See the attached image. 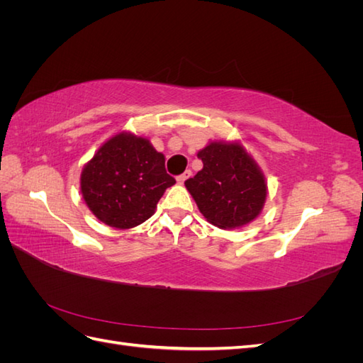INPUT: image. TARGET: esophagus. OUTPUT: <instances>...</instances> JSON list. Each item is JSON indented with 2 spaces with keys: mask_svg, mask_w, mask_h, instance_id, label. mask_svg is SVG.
<instances>
[{
  "mask_svg": "<svg viewBox=\"0 0 363 363\" xmlns=\"http://www.w3.org/2000/svg\"><path fill=\"white\" fill-rule=\"evenodd\" d=\"M191 175H192V171H191V169L184 171L183 174H180V175H179V177H177V182H179L180 184H183L186 180H188V179L191 177Z\"/></svg>",
  "mask_w": 363,
  "mask_h": 363,
  "instance_id": "34e87169",
  "label": "esophagus"
}]
</instances>
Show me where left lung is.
Wrapping results in <instances>:
<instances>
[{
  "label": "left lung",
  "mask_w": 363,
  "mask_h": 363,
  "mask_svg": "<svg viewBox=\"0 0 363 363\" xmlns=\"http://www.w3.org/2000/svg\"><path fill=\"white\" fill-rule=\"evenodd\" d=\"M203 169L184 182L200 212L219 228L255 219L267 199L265 179L239 144L212 142L199 152Z\"/></svg>",
  "instance_id": "obj_1"
}]
</instances>
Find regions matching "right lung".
<instances>
[{"label": "right lung", "mask_w": 363, "mask_h": 363, "mask_svg": "<svg viewBox=\"0 0 363 363\" xmlns=\"http://www.w3.org/2000/svg\"><path fill=\"white\" fill-rule=\"evenodd\" d=\"M175 179L148 139L121 133L96 151L82 172V194L92 213L107 225L131 228L155 213Z\"/></svg>", "instance_id": "right-lung-1"}]
</instances>
